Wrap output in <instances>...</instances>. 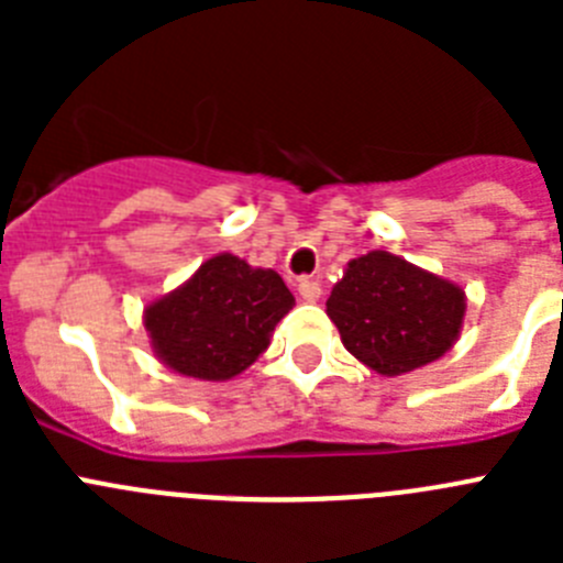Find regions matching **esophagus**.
I'll return each mask as SVG.
<instances>
[{"label":"esophagus","instance_id":"1","mask_svg":"<svg viewBox=\"0 0 563 563\" xmlns=\"http://www.w3.org/2000/svg\"><path fill=\"white\" fill-rule=\"evenodd\" d=\"M298 296L305 298V301H318L321 298V285H318L316 278H301L298 282Z\"/></svg>","mask_w":563,"mask_h":563}]
</instances>
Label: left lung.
Wrapping results in <instances>:
<instances>
[{"label": "left lung", "instance_id": "left-lung-1", "mask_svg": "<svg viewBox=\"0 0 563 563\" xmlns=\"http://www.w3.org/2000/svg\"><path fill=\"white\" fill-rule=\"evenodd\" d=\"M467 296L456 282L389 251L350 258L327 298L346 352L383 377L440 361L465 327Z\"/></svg>", "mask_w": 563, "mask_h": 563}]
</instances>
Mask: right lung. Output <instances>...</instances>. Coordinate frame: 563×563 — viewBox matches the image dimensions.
Segmentation results:
<instances>
[{
	"mask_svg": "<svg viewBox=\"0 0 563 563\" xmlns=\"http://www.w3.org/2000/svg\"><path fill=\"white\" fill-rule=\"evenodd\" d=\"M296 298L276 271L213 253L180 287L143 307L148 346L174 375L231 380L271 346Z\"/></svg>",
	"mask_w": 563,
	"mask_h": 563,
	"instance_id": "add662e5",
	"label": "right lung"
}]
</instances>
